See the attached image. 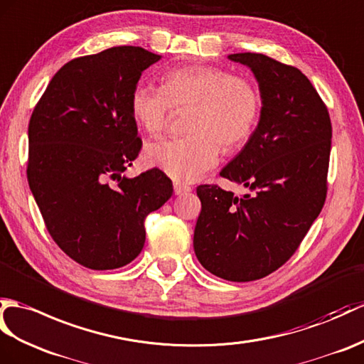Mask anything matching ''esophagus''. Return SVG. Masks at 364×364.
<instances>
[{"label":"esophagus","mask_w":364,"mask_h":364,"mask_svg":"<svg viewBox=\"0 0 364 364\" xmlns=\"http://www.w3.org/2000/svg\"><path fill=\"white\" fill-rule=\"evenodd\" d=\"M173 192H175V196H183V193H186V192H191V186L176 181V183H173Z\"/></svg>","instance_id":"34e87169"}]
</instances>
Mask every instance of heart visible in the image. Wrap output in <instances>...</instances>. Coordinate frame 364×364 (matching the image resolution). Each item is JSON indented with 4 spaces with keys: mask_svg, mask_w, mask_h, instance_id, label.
<instances>
[{
    "mask_svg": "<svg viewBox=\"0 0 364 364\" xmlns=\"http://www.w3.org/2000/svg\"><path fill=\"white\" fill-rule=\"evenodd\" d=\"M186 107L192 134L151 142L144 158L173 180L193 181L218 163L220 144L231 151L251 138L262 97L248 77L209 65L175 68L163 74L161 88L139 83L130 95L132 116L151 136L163 133L172 108Z\"/></svg>",
    "mask_w": 364,
    "mask_h": 364,
    "instance_id": "b5f03b06",
    "label": "heart"
}]
</instances>
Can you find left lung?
<instances>
[{"label": "left lung", "mask_w": 364, "mask_h": 364, "mask_svg": "<svg viewBox=\"0 0 364 364\" xmlns=\"http://www.w3.org/2000/svg\"><path fill=\"white\" fill-rule=\"evenodd\" d=\"M257 79L260 119L223 178L250 193L201 184L193 250L209 273L248 282L276 272L298 250L324 206L332 124L318 91L298 68L256 54H231Z\"/></svg>", "instance_id": "8db88e82"}]
</instances>
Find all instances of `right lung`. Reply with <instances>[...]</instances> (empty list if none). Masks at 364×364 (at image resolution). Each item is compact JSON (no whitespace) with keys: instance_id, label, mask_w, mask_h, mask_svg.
Here are the masks:
<instances>
[{"instance_id":"1","label":"right lung","mask_w":364,"mask_h":364,"mask_svg":"<svg viewBox=\"0 0 364 364\" xmlns=\"http://www.w3.org/2000/svg\"><path fill=\"white\" fill-rule=\"evenodd\" d=\"M159 58L139 46L74 58L32 112L29 188L50 237L87 268L130 264L146 242V217L172 197V181L159 168L122 175L142 146L130 95Z\"/></svg>"}]
</instances>
